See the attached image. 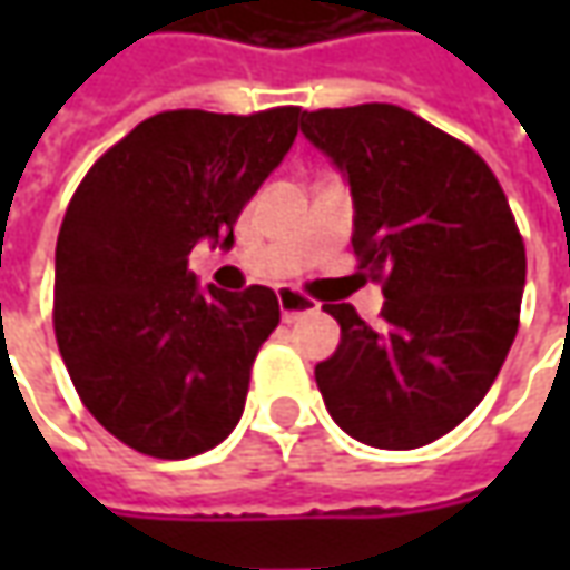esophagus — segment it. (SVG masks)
Segmentation results:
<instances>
[{"instance_id":"esophagus-1","label":"esophagus","mask_w":570,"mask_h":570,"mask_svg":"<svg viewBox=\"0 0 570 570\" xmlns=\"http://www.w3.org/2000/svg\"><path fill=\"white\" fill-rule=\"evenodd\" d=\"M278 307H282V320H285V323H295L297 317L317 311V304H314L311 297L301 295V292H295V288H282V292H278Z\"/></svg>"}]
</instances>
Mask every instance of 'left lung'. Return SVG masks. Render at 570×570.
Here are the masks:
<instances>
[{"mask_svg":"<svg viewBox=\"0 0 570 570\" xmlns=\"http://www.w3.org/2000/svg\"><path fill=\"white\" fill-rule=\"evenodd\" d=\"M304 136L345 170L355 259L383 292L371 330L352 304L323 403L355 441L412 450L470 415L520 326L527 250L508 196L470 145L396 104L304 110Z\"/></svg>","mask_w":570,"mask_h":570,"instance_id":"8db88e82","label":"left lung"}]
</instances>
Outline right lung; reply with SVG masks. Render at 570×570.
Returning a JSON list of instances; mask_svg holds the SVG:
<instances>
[{
    "instance_id": "obj_1",
    "label": "right lung",
    "mask_w": 570,
    "mask_h": 570,
    "mask_svg": "<svg viewBox=\"0 0 570 570\" xmlns=\"http://www.w3.org/2000/svg\"><path fill=\"white\" fill-rule=\"evenodd\" d=\"M301 117L165 110L78 184L56 240L53 330L78 400L126 448L187 460L237 425L278 297L266 285L199 292L189 250L218 234L230 247Z\"/></svg>"
}]
</instances>
